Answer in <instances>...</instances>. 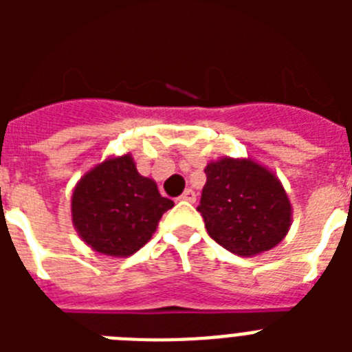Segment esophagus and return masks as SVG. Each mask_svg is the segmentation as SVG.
Returning a JSON list of instances; mask_svg holds the SVG:
<instances>
[{
	"instance_id": "esophagus-1",
	"label": "esophagus",
	"mask_w": 352,
	"mask_h": 352,
	"mask_svg": "<svg viewBox=\"0 0 352 352\" xmlns=\"http://www.w3.org/2000/svg\"><path fill=\"white\" fill-rule=\"evenodd\" d=\"M179 201H186V203H194L195 201V192L190 190V188H186L182 195H179Z\"/></svg>"
}]
</instances>
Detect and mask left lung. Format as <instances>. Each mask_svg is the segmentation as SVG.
Wrapping results in <instances>:
<instances>
[{"mask_svg": "<svg viewBox=\"0 0 352 352\" xmlns=\"http://www.w3.org/2000/svg\"><path fill=\"white\" fill-rule=\"evenodd\" d=\"M204 173L197 211L217 243L236 256L252 257L285 238L292 206L273 170L252 158L223 157L210 162Z\"/></svg>", "mask_w": 352, "mask_h": 352, "instance_id": "left-lung-1", "label": "left lung"}]
</instances>
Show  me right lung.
<instances>
[{
	"mask_svg": "<svg viewBox=\"0 0 352 352\" xmlns=\"http://www.w3.org/2000/svg\"><path fill=\"white\" fill-rule=\"evenodd\" d=\"M174 206L157 183L138 173L132 155L109 157L84 174L72 192V222L98 254L126 257L144 247L162 214Z\"/></svg>",
	"mask_w": 352,
	"mask_h": 352,
	"instance_id": "right-lung-1",
	"label": "right lung"
}]
</instances>
